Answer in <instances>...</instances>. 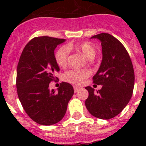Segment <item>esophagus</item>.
Returning <instances> with one entry per match:
<instances>
[{
  "label": "esophagus",
  "instance_id": "obj_1",
  "mask_svg": "<svg viewBox=\"0 0 146 146\" xmlns=\"http://www.w3.org/2000/svg\"><path fill=\"white\" fill-rule=\"evenodd\" d=\"M80 88L78 87V86H74V92H77V91H78V90H79Z\"/></svg>",
  "mask_w": 146,
  "mask_h": 146
}]
</instances>
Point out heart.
Masks as SVG:
<instances>
[{
    "label": "heart",
    "instance_id": "1",
    "mask_svg": "<svg viewBox=\"0 0 146 146\" xmlns=\"http://www.w3.org/2000/svg\"><path fill=\"white\" fill-rule=\"evenodd\" d=\"M74 49L81 52L88 58H94L96 51L92 43L89 42H82L75 44H69L67 47H62L58 50L55 55V60L60 67H65L68 63L69 50ZM91 71L87 69H72L65 74L66 80L75 85H81L91 75Z\"/></svg>",
    "mask_w": 146,
    "mask_h": 146
}]
</instances>
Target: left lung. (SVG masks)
<instances>
[{"label":"left lung","mask_w":146,"mask_h":146,"mask_svg":"<svg viewBox=\"0 0 146 146\" xmlns=\"http://www.w3.org/2000/svg\"><path fill=\"white\" fill-rule=\"evenodd\" d=\"M91 38L101 42L102 60L93 80L102 87L96 92L91 86L86 87L89 94L86 106L94 117L108 120L118 115L132 96L133 65L123 45L112 35L102 33Z\"/></svg>","instance_id":"1"}]
</instances>
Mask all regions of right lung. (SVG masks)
Wrapping results in <instances>:
<instances>
[{
	"instance_id": "1",
	"label": "right lung",
	"mask_w": 146,
	"mask_h": 146,
	"mask_svg": "<svg viewBox=\"0 0 146 146\" xmlns=\"http://www.w3.org/2000/svg\"><path fill=\"white\" fill-rule=\"evenodd\" d=\"M66 39L49 36L35 37L25 45L17 69V91L23 109L33 121L44 126L58 123L65 115L74 94L68 82H62L58 91L49 84L57 77L60 69L54 50Z\"/></svg>"
}]
</instances>
